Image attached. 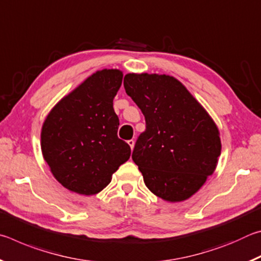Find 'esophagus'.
Returning a JSON list of instances; mask_svg holds the SVG:
<instances>
[{
    "label": "esophagus",
    "instance_id": "1",
    "mask_svg": "<svg viewBox=\"0 0 261 261\" xmlns=\"http://www.w3.org/2000/svg\"><path fill=\"white\" fill-rule=\"evenodd\" d=\"M127 144H129V146L131 147V149H134V147H135V140L134 139L127 140Z\"/></svg>",
    "mask_w": 261,
    "mask_h": 261
}]
</instances>
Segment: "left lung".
Returning <instances> with one entry per match:
<instances>
[{"instance_id": "1", "label": "left lung", "mask_w": 261, "mask_h": 261, "mask_svg": "<svg viewBox=\"0 0 261 261\" xmlns=\"http://www.w3.org/2000/svg\"><path fill=\"white\" fill-rule=\"evenodd\" d=\"M124 88L146 122L132 152L145 184L165 200L188 199L215 170L221 154L215 123L174 77L129 73Z\"/></svg>"}]
</instances>
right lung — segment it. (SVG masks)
Here are the masks:
<instances>
[{"mask_svg": "<svg viewBox=\"0 0 261 261\" xmlns=\"http://www.w3.org/2000/svg\"><path fill=\"white\" fill-rule=\"evenodd\" d=\"M120 70H101L62 99L41 131V149L54 177L70 191L91 196L129 160L131 148L118 138L113 100L122 85Z\"/></svg>", "mask_w": 261, "mask_h": 261, "instance_id": "right-lung-1", "label": "right lung"}]
</instances>
